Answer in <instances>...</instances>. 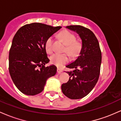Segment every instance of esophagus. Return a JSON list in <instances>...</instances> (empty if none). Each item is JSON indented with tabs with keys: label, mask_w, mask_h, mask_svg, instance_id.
<instances>
[{
	"label": "esophagus",
	"mask_w": 121,
	"mask_h": 121,
	"mask_svg": "<svg viewBox=\"0 0 121 121\" xmlns=\"http://www.w3.org/2000/svg\"><path fill=\"white\" fill-rule=\"evenodd\" d=\"M57 73H59V74H60V73H61L62 70L60 68H57Z\"/></svg>",
	"instance_id": "34e87169"
}]
</instances>
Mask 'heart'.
Segmentation results:
<instances>
[{
	"label": "heart",
	"mask_w": 121,
	"mask_h": 121,
	"mask_svg": "<svg viewBox=\"0 0 121 121\" xmlns=\"http://www.w3.org/2000/svg\"><path fill=\"white\" fill-rule=\"evenodd\" d=\"M59 37L66 44L64 52H66L71 57L78 56L81 52L82 45L81 43L76 41V36L68 30H63L59 34ZM53 38L50 36L45 41V49L47 53H52L53 51ZM69 57L67 54L56 53L51 57V61L52 64L59 67L66 64L69 62Z\"/></svg>",
	"instance_id": "obj_1"
}]
</instances>
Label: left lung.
<instances>
[{
    "label": "left lung",
    "instance_id": "obj_1",
    "mask_svg": "<svg viewBox=\"0 0 121 121\" xmlns=\"http://www.w3.org/2000/svg\"><path fill=\"white\" fill-rule=\"evenodd\" d=\"M66 28L76 32L82 40L80 56L70 64L67 72L70 76L69 81L62 84L64 94L73 99L85 97L92 91L98 81L102 60L99 43L91 30L81 26H66Z\"/></svg>",
    "mask_w": 121,
    "mask_h": 121
}]
</instances>
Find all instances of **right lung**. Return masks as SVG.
Listing matches in <instances>:
<instances>
[{
	"label": "right lung",
	"mask_w": 121,
	"mask_h": 121,
	"mask_svg": "<svg viewBox=\"0 0 121 121\" xmlns=\"http://www.w3.org/2000/svg\"><path fill=\"white\" fill-rule=\"evenodd\" d=\"M61 28L34 23L22 27L15 35L9 53V72L23 93H40L47 80L56 74V66H45L49 61L45 44L47 39Z\"/></svg>",
	"instance_id": "add662e5"
}]
</instances>
